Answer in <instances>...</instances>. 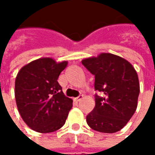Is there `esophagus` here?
Listing matches in <instances>:
<instances>
[{"mask_svg":"<svg viewBox=\"0 0 155 155\" xmlns=\"http://www.w3.org/2000/svg\"><path fill=\"white\" fill-rule=\"evenodd\" d=\"M84 98V96L83 95H81V96H78V97H76V98H74V101L75 102H80L82 99Z\"/></svg>","mask_w":155,"mask_h":155,"instance_id":"34e87169","label":"esophagus"}]
</instances>
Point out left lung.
I'll list each match as a JSON object with an SVG mask.
<instances>
[{"mask_svg":"<svg viewBox=\"0 0 155 155\" xmlns=\"http://www.w3.org/2000/svg\"><path fill=\"white\" fill-rule=\"evenodd\" d=\"M95 76V108L86 116L91 128L102 133H116L130 120L137 108L140 84L134 66L122 57L102 52L82 60Z\"/></svg>","mask_w":155,"mask_h":155,"instance_id":"1","label":"left lung"}]
</instances>
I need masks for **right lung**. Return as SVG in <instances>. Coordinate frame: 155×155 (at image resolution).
I'll return each instance as SVG.
<instances>
[{"mask_svg":"<svg viewBox=\"0 0 155 155\" xmlns=\"http://www.w3.org/2000/svg\"><path fill=\"white\" fill-rule=\"evenodd\" d=\"M67 64V61L40 58L24 65L16 76L15 96L19 113L36 132H54L65 123L72 99L64 95L58 78Z\"/></svg>","mask_w":155,"mask_h":155,"instance_id":"1","label":"right lung"}]
</instances>
